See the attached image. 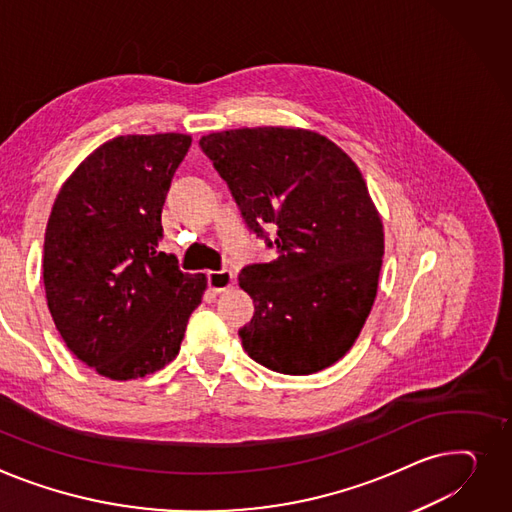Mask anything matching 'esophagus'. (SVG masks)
<instances>
[{
    "label": "esophagus",
    "instance_id": "obj_1",
    "mask_svg": "<svg viewBox=\"0 0 512 512\" xmlns=\"http://www.w3.org/2000/svg\"><path fill=\"white\" fill-rule=\"evenodd\" d=\"M234 284V274L230 269H220V271H208V286L214 292H224Z\"/></svg>",
    "mask_w": 512,
    "mask_h": 512
}]
</instances>
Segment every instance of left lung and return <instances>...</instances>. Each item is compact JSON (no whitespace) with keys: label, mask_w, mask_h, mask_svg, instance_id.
Listing matches in <instances>:
<instances>
[{"label":"left lung","mask_w":512,"mask_h":512,"mask_svg":"<svg viewBox=\"0 0 512 512\" xmlns=\"http://www.w3.org/2000/svg\"><path fill=\"white\" fill-rule=\"evenodd\" d=\"M249 230L278 249L238 284L255 317L245 352L282 374H313L354 346L377 296L381 218L352 158L315 131L245 127L199 140ZM269 227V235L264 228Z\"/></svg>","instance_id":"8db88e82"}]
</instances>
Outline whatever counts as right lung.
<instances>
[{
	"label": "right lung",
	"mask_w": 512,
	"mask_h": 512,
	"mask_svg": "<svg viewBox=\"0 0 512 512\" xmlns=\"http://www.w3.org/2000/svg\"><path fill=\"white\" fill-rule=\"evenodd\" d=\"M191 138L119 135L61 187L45 232L47 304L65 346L129 381L175 360L208 282L158 249L162 206Z\"/></svg>",
	"instance_id": "add662e5"
}]
</instances>
